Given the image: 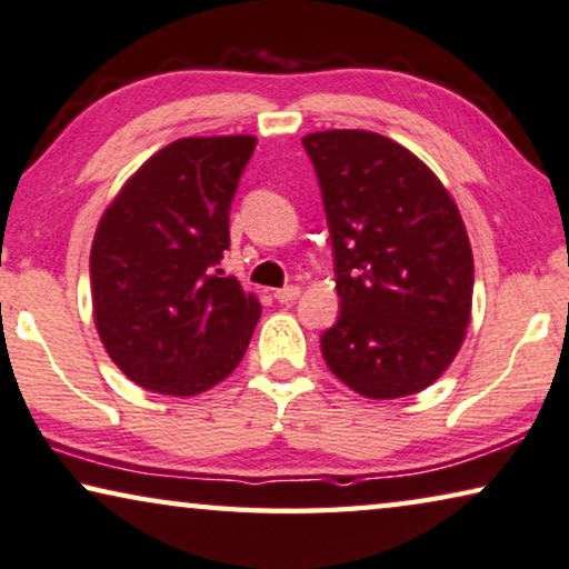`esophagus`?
Instances as JSON below:
<instances>
[{"mask_svg": "<svg viewBox=\"0 0 569 569\" xmlns=\"http://www.w3.org/2000/svg\"><path fill=\"white\" fill-rule=\"evenodd\" d=\"M299 293H301L299 286H286V288H278V291H276L273 296H276V301L291 303V301L299 299Z\"/></svg>", "mask_w": 569, "mask_h": 569, "instance_id": "esophagus-1", "label": "esophagus"}]
</instances>
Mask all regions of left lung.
<instances>
[{
	"label": "left lung",
	"mask_w": 569,
	"mask_h": 569,
	"mask_svg": "<svg viewBox=\"0 0 569 569\" xmlns=\"http://www.w3.org/2000/svg\"><path fill=\"white\" fill-rule=\"evenodd\" d=\"M325 201L339 317L321 335L329 370L368 398L419 393L460 350L472 250L439 178L368 130L301 140Z\"/></svg>",
	"instance_id": "left-lung-1"
}]
</instances>
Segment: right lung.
I'll list each match as a JSON object with an SVG mask.
<instances>
[{
  "label": "right lung",
  "mask_w": 569,
  "mask_h": 569,
  "mask_svg": "<svg viewBox=\"0 0 569 569\" xmlns=\"http://www.w3.org/2000/svg\"><path fill=\"white\" fill-rule=\"evenodd\" d=\"M250 134L183 138L158 150L101 217L89 278L97 332L127 378L193 396L240 366L260 303L219 262Z\"/></svg>",
  "instance_id": "obj_1"
}]
</instances>
